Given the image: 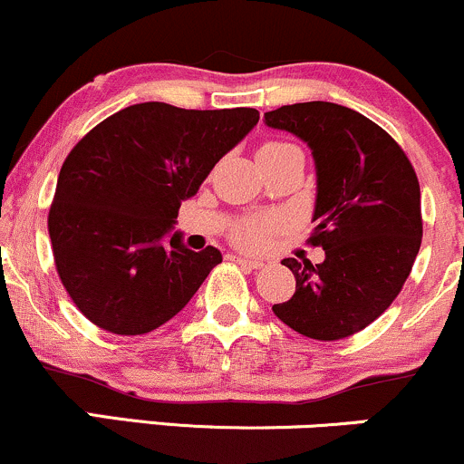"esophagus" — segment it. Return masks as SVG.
Returning <instances> with one entry per match:
<instances>
[{
    "label": "esophagus",
    "instance_id": "esophagus-1",
    "mask_svg": "<svg viewBox=\"0 0 464 464\" xmlns=\"http://www.w3.org/2000/svg\"><path fill=\"white\" fill-rule=\"evenodd\" d=\"M232 260L237 265H241V267H247V269H260L263 267V260L258 258H246V256H232Z\"/></svg>",
    "mask_w": 464,
    "mask_h": 464
}]
</instances>
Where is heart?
Instances as JSON below:
<instances>
[{
    "mask_svg": "<svg viewBox=\"0 0 464 464\" xmlns=\"http://www.w3.org/2000/svg\"><path fill=\"white\" fill-rule=\"evenodd\" d=\"M294 144L287 142H263L260 144L258 153H276V150H285L291 149ZM285 227V218L278 217H258V218H247L243 221L237 230L232 232L234 243H238L241 247H260L274 237L276 232H280Z\"/></svg>",
    "mask_w": 464,
    "mask_h": 464,
    "instance_id": "b5f03b06",
    "label": "heart"
}]
</instances>
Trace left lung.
I'll list each match as a JSON object with an SVG mask.
<instances>
[{
  "label": "left lung",
  "mask_w": 464,
  "mask_h": 464,
  "mask_svg": "<svg viewBox=\"0 0 464 464\" xmlns=\"http://www.w3.org/2000/svg\"><path fill=\"white\" fill-rule=\"evenodd\" d=\"M267 127L314 150L317 197L311 246L324 263L283 265L295 294L274 314L300 335L335 342L372 324L408 280L420 238V188L408 155L379 124L335 102H295L265 113Z\"/></svg>",
  "instance_id": "left-lung-1"
}]
</instances>
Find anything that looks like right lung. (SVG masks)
<instances>
[{"mask_svg":"<svg viewBox=\"0 0 464 464\" xmlns=\"http://www.w3.org/2000/svg\"><path fill=\"white\" fill-rule=\"evenodd\" d=\"M258 111L140 102L82 135L61 166L48 230L56 272L98 329L144 335L179 314L221 252L164 243L181 201L199 190Z\"/></svg>","mask_w":464,"mask_h":464,"instance_id":"1","label":"right lung"}]
</instances>
